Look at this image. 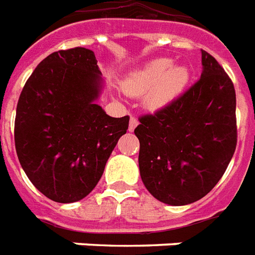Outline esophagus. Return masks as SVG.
<instances>
[{
  "instance_id": "34e87169",
  "label": "esophagus",
  "mask_w": 255,
  "mask_h": 255,
  "mask_svg": "<svg viewBox=\"0 0 255 255\" xmlns=\"http://www.w3.org/2000/svg\"><path fill=\"white\" fill-rule=\"evenodd\" d=\"M138 125V121L135 117H130V121H129V130L130 131H133L135 129V126Z\"/></svg>"
}]
</instances>
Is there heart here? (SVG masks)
Returning <instances> with one entry per match:
<instances>
[{
	"instance_id": "1",
	"label": "heart",
	"mask_w": 255,
	"mask_h": 255,
	"mask_svg": "<svg viewBox=\"0 0 255 255\" xmlns=\"http://www.w3.org/2000/svg\"><path fill=\"white\" fill-rule=\"evenodd\" d=\"M171 65L168 58L149 62L126 80V92L133 96L145 95L144 102L152 110L166 107L183 92L189 83V70L185 66Z\"/></svg>"
}]
</instances>
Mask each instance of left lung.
<instances>
[{
	"instance_id": "obj_1",
	"label": "left lung",
	"mask_w": 255,
	"mask_h": 255,
	"mask_svg": "<svg viewBox=\"0 0 255 255\" xmlns=\"http://www.w3.org/2000/svg\"><path fill=\"white\" fill-rule=\"evenodd\" d=\"M202 73L185 94L142 115L138 166L144 185L168 205L198 201L216 186L237 148V96L231 79L201 50Z\"/></svg>"
}]
</instances>
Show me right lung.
Listing matches in <instances>:
<instances>
[{
	"mask_svg": "<svg viewBox=\"0 0 255 255\" xmlns=\"http://www.w3.org/2000/svg\"><path fill=\"white\" fill-rule=\"evenodd\" d=\"M100 74L92 50H59L35 68L18 98V161L33 186L55 202L80 201L94 190L129 128L128 115L113 118L96 105Z\"/></svg>",
	"mask_w": 255,
	"mask_h": 255,
	"instance_id": "right-lung-1",
	"label": "right lung"
}]
</instances>
